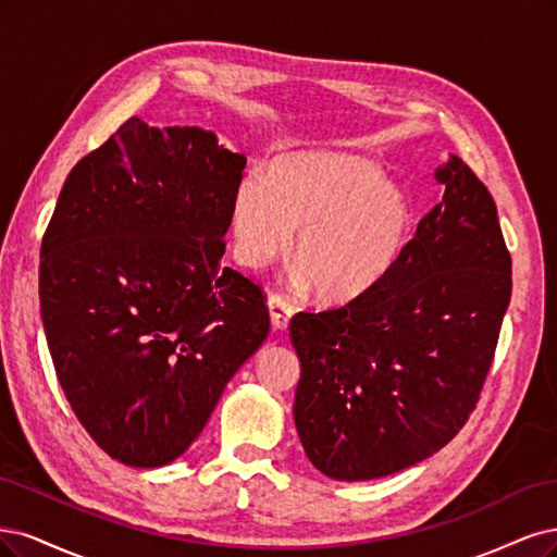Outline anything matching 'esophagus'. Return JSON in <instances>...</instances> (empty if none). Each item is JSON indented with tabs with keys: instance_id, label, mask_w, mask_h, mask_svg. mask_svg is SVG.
<instances>
[{
	"instance_id": "1",
	"label": "esophagus",
	"mask_w": 557,
	"mask_h": 557,
	"mask_svg": "<svg viewBox=\"0 0 557 557\" xmlns=\"http://www.w3.org/2000/svg\"><path fill=\"white\" fill-rule=\"evenodd\" d=\"M268 312H271L273 329L284 331L286 326H289L294 308L289 305V300H284L282 296H271V298H268Z\"/></svg>"
}]
</instances>
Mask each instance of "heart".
Instances as JSON below:
<instances>
[{
	"label": "heart",
	"instance_id": "b5f03b06",
	"mask_svg": "<svg viewBox=\"0 0 557 557\" xmlns=\"http://www.w3.org/2000/svg\"><path fill=\"white\" fill-rule=\"evenodd\" d=\"M414 210L374 161L349 152H296L252 171L236 187L231 231L236 257L261 268L292 247L298 286L317 284L347 302L380 284L411 236Z\"/></svg>",
	"mask_w": 557,
	"mask_h": 557
}]
</instances>
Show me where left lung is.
Masks as SVG:
<instances>
[{
    "label": "left lung",
    "mask_w": 557,
    "mask_h": 557,
    "mask_svg": "<svg viewBox=\"0 0 557 557\" xmlns=\"http://www.w3.org/2000/svg\"><path fill=\"white\" fill-rule=\"evenodd\" d=\"M442 201L363 296L289 324L294 421L314 468L368 481L411 468L470 419L511 300V257L491 191L456 154Z\"/></svg>",
    "instance_id": "8db88e82"
}]
</instances>
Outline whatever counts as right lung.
<instances>
[{
  "mask_svg": "<svg viewBox=\"0 0 557 557\" xmlns=\"http://www.w3.org/2000/svg\"><path fill=\"white\" fill-rule=\"evenodd\" d=\"M245 161L212 132L132 117L71 169L46 228L52 366L89 437L129 468L181 458L271 329L259 286L222 265Z\"/></svg>",
  "mask_w": 557,
  "mask_h": 557,
  "instance_id": "1",
  "label": "right lung"
}]
</instances>
